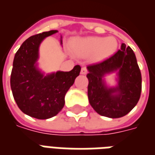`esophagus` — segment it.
<instances>
[{"mask_svg":"<svg viewBox=\"0 0 155 155\" xmlns=\"http://www.w3.org/2000/svg\"><path fill=\"white\" fill-rule=\"evenodd\" d=\"M87 68H85V67L82 68V69H81V74H87Z\"/></svg>","mask_w":155,"mask_h":155,"instance_id":"34e87169","label":"esophagus"}]
</instances>
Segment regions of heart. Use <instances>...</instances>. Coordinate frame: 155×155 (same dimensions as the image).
I'll use <instances>...</instances> for the list:
<instances>
[{
	"label": "heart",
	"instance_id": "heart-1",
	"mask_svg": "<svg viewBox=\"0 0 155 155\" xmlns=\"http://www.w3.org/2000/svg\"><path fill=\"white\" fill-rule=\"evenodd\" d=\"M117 46V41L113 37L81 38L75 39L71 44V48L76 54L81 57L92 56L96 60H103L110 55Z\"/></svg>",
	"mask_w": 155,
	"mask_h": 155
}]
</instances>
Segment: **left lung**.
<instances>
[{
	"mask_svg": "<svg viewBox=\"0 0 155 155\" xmlns=\"http://www.w3.org/2000/svg\"><path fill=\"white\" fill-rule=\"evenodd\" d=\"M89 103L101 116L117 118L137 105L141 92V73L135 53L123 43L121 48L102 62L88 65ZM116 73V85L107 84L105 77Z\"/></svg>",
	"mask_w": 155,
	"mask_h": 155,
	"instance_id": "obj_1",
	"label": "left lung"
}]
</instances>
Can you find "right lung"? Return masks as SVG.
I'll list each match as a JSON object with an SVG mask.
<instances>
[{"instance_id":"right-lung-1","label":"right lung","mask_w":155,"mask_h":155,"mask_svg":"<svg viewBox=\"0 0 155 155\" xmlns=\"http://www.w3.org/2000/svg\"><path fill=\"white\" fill-rule=\"evenodd\" d=\"M57 32L51 30L28 38L16 52L13 61L10 87L14 99L22 112L38 119L51 118L61 111L65 95L81 71L80 65H76L69 72L46 74L39 68L41 43Z\"/></svg>"}]
</instances>
